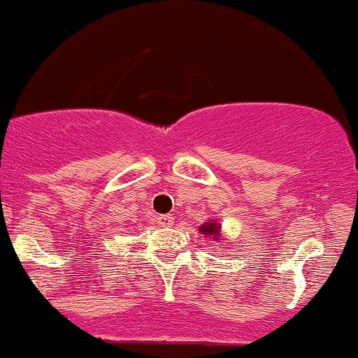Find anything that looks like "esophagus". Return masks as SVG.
Here are the masks:
<instances>
[{
    "mask_svg": "<svg viewBox=\"0 0 358 358\" xmlns=\"http://www.w3.org/2000/svg\"><path fill=\"white\" fill-rule=\"evenodd\" d=\"M158 223H160L162 227H173V223H175V218H173V215H170V213H166V215H160V217H158Z\"/></svg>",
    "mask_w": 358,
    "mask_h": 358,
    "instance_id": "esophagus-1",
    "label": "esophagus"
}]
</instances>
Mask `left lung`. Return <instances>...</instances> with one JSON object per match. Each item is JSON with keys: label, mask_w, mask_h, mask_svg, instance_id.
I'll list each match as a JSON object with an SVG mask.
<instances>
[{"label": "left lung", "mask_w": 358, "mask_h": 358, "mask_svg": "<svg viewBox=\"0 0 358 358\" xmlns=\"http://www.w3.org/2000/svg\"><path fill=\"white\" fill-rule=\"evenodd\" d=\"M198 231H200L205 238H213V240H217V242L223 240L222 225L218 223V220H215V218H210V220L205 222L203 225L198 227Z\"/></svg>", "instance_id": "left-lung-1"}]
</instances>
